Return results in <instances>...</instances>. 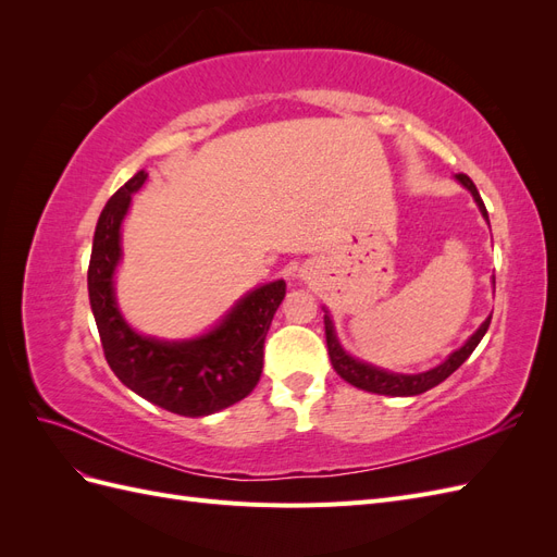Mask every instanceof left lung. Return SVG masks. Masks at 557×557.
<instances>
[{
	"instance_id": "obj_1",
	"label": "left lung",
	"mask_w": 557,
	"mask_h": 557,
	"mask_svg": "<svg viewBox=\"0 0 557 557\" xmlns=\"http://www.w3.org/2000/svg\"><path fill=\"white\" fill-rule=\"evenodd\" d=\"M458 181L465 185V188L471 195H474L481 213L487 218V211H485L483 199H481V195L476 190V185L471 183V178L467 174H458ZM487 327H491V318H485V323L474 334L469 336V342L460 350H455L444 364L430 369V372H423V374H391V372H383V369H376L372 364H364V362H358V360H352L350 356H346V352L339 346V342H336L330 315H325L327 352H330V360H332L334 372L339 374L344 381H348L350 385L362 387V391L379 393V395H393V397L420 395V393L430 391V387L440 385L442 381H446L455 372V369H458L471 356V352H474V348L483 339V334L487 332Z\"/></svg>"
}]
</instances>
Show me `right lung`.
Here are the masks:
<instances>
[{
	"label": "right lung",
	"mask_w": 557,
	"mask_h": 557,
	"mask_svg": "<svg viewBox=\"0 0 557 557\" xmlns=\"http://www.w3.org/2000/svg\"><path fill=\"white\" fill-rule=\"evenodd\" d=\"M146 172L134 174L99 215L88 267V293L104 358L129 391L178 416H209L252 393L262 374L264 336L285 283L246 295L213 332L193 342H158L134 332L117 311L113 269L121 260V223Z\"/></svg>",
	"instance_id": "obj_1"
}]
</instances>
